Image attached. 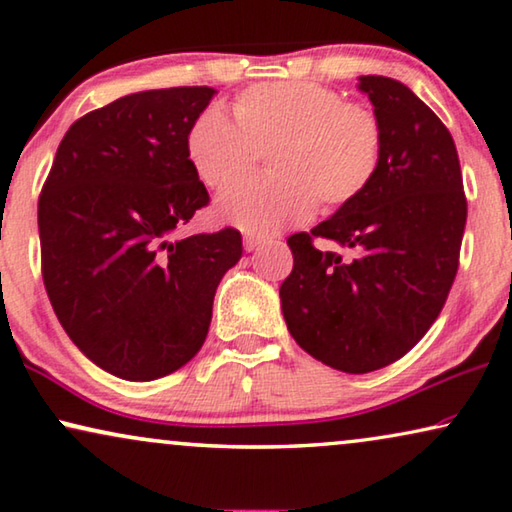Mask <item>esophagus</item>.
<instances>
[{
	"mask_svg": "<svg viewBox=\"0 0 512 512\" xmlns=\"http://www.w3.org/2000/svg\"><path fill=\"white\" fill-rule=\"evenodd\" d=\"M264 241H266V239L259 237V234H246V237H243V248H246V250H255V248L262 246Z\"/></svg>",
	"mask_w": 512,
	"mask_h": 512,
	"instance_id": "esophagus-1",
	"label": "esophagus"
}]
</instances>
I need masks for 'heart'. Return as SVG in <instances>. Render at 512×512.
I'll return each mask as SVG.
<instances>
[{
  "label": "heart",
  "instance_id": "heart-1",
  "mask_svg": "<svg viewBox=\"0 0 512 512\" xmlns=\"http://www.w3.org/2000/svg\"><path fill=\"white\" fill-rule=\"evenodd\" d=\"M232 116L200 111L186 132V159L209 189H225L269 152L271 177L237 184L216 200V218L248 234L305 223L321 205L337 212L376 182L385 127L367 104L314 81H264L234 97Z\"/></svg>",
  "mask_w": 512,
  "mask_h": 512
}]
</instances>
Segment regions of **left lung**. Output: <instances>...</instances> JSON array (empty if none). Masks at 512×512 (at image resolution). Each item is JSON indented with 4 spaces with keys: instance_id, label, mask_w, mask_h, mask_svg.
<instances>
[{
    "instance_id": "obj_1",
    "label": "left lung",
    "mask_w": 512,
    "mask_h": 512,
    "mask_svg": "<svg viewBox=\"0 0 512 512\" xmlns=\"http://www.w3.org/2000/svg\"><path fill=\"white\" fill-rule=\"evenodd\" d=\"M385 127V157L360 200L287 239L282 314L296 344L344 373L401 360L433 326L456 280L467 198L449 129L389 77H360ZM328 238L351 258L313 246Z\"/></svg>"
}]
</instances>
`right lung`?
Here are the masks:
<instances>
[{
    "instance_id": "1",
    "label": "right lung",
    "mask_w": 512,
    "mask_h": 512,
    "mask_svg": "<svg viewBox=\"0 0 512 512\" xmlns=\"http://www.w3.org/2000/svg\"><path fill=\"white\" fill-rule=\"evenodd\" d=\"M214 93L161 88L86 113L40 191L47 296L79 351L118 378L184 367L205 344L218 282L243 255L234 227L175 237L209 205L184 141Z\"/></svg>"
}]
</instances>
